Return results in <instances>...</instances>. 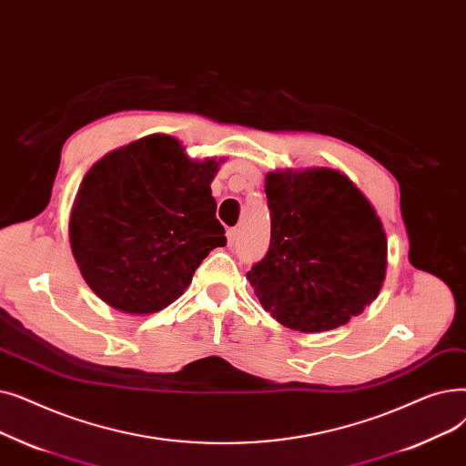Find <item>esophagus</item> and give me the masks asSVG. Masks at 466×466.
<instances>
[{
    "label": "esophagus",
    "mask_w": 466,
    "mask_h": 466,
    "mask_svg": "<svg viewBox=\"0 0 466 466\" xmlns=\"http://www.w3.org/2000/svg\"><path fill=\"white\" fill-rule=\"evenodd\" d=\"M238 235H240V229H237V228L228 231V242H229V245H235V242L238 240Z\"/></svg>",
    "instance_id": "34e87169"
}]
</instances>
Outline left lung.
<instances>
[{
  "mask_svg": "<svg viewBox=\"0 0 466 466\" xmlns=\"http://www.w3.org/2000/svg\"><path fill=\"white\" fill-rule=\"evenodd\" d=\"M265 195L271 245L247 273L261 307L303 334L359 317L387 275V235L366 195L324 167L269 172Z\"/></svg>",
  "mask_w": 466,
  "mask_h": 466,
  "instance_id": "1",
  "label": "left lung"
}]
</instances>
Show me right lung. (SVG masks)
<instances>
[{"label": "right lung", "mask_w": 466, "mask_h": 466, "mask_svg": "<svg viewBox=\"0 0 466 466\" xmlns=\"http://www.w3.org/2000/svg\"><path fill=\"white\" fill-rule=\"evenodd\" d=\"M224 159L193 161L168 135L109 151L77 189L70 247L88 288L128 315L178 299L226 229L210 184Z\"/></svg>", "instance_id": "1"}]
</instances>
